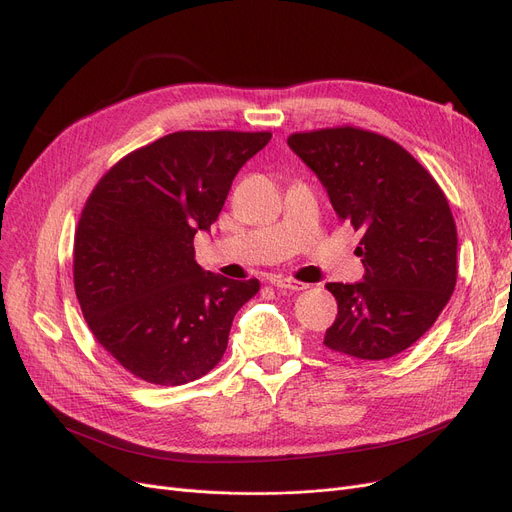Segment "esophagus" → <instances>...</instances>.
Masks as SVG:
<instances>
[{
    "mask_svg": "<svg viewBox=\"0 0 512 512\" xmlns=\"http://www.w3.org/2000/svg\"><path fill=\"white\" fill-rule=\"evenodd\" d=\"M271 283L277 289H289V291H304L308 287L306 283H300V281H294V279H285V277H273Z\"/></svg>",
    "mask_w": 512,
    "mask_h": 512,
    "instance_id": "34e87169",
    "label": "esophagus"
}]
</instances>
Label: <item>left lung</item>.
I'll return each mask as SVG.
<instances>
[{
  "label": "left lung",
  "instance_id": "obj_1",
  "mask_svg": "<svg viewBox=\"0 0 512 512\" xmlns=\"http://www.w3.org/2000/svg\"><path fill=\"white\" fill-rule=\"evenodd\" d=\"M327 191L335 214L362 231L364 275L327 283L337 300L325 346L362 360L410 348L456 285V225L444 191L402 145L354 127L287 139Z\"/></svg>",
  "mask_w": 512,
  "mask_h": 512
}]
</instances>
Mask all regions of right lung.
Wrapping results in <instances>:
<instances>
[{"label":"right lung","instance_id":"right-lung-1","mask_svg":"<svg viewBox=\"0 0 512 512\" xmlns=\"http://www.w3.org/2000/svg\"><path fill=\"white\" fill-rule=\"evenodd\" d=\"M269 141L170 133L95 185L75 237V289L97 342L135 377L183 385L223 358L233 316L260 283L204 271L193 237L210 231L239 168Z\"/></svg>","mask_w":512,"mask_h":512}]
</instances>
